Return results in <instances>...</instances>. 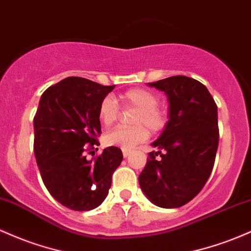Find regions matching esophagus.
<instances>
[{"label": "esophagus", "instance_id": "obj_1", "mask_svg": "<svg viewBox=\"0 0 251 251\" xmlns=\"http://www.w3.org/2000/svg\"><path fill=\"white\" fill-rule=\"evenodd\" d=\"M130 153H131L130 150H123V156H124V158H126V157H128V155H130Z\"/></svg>", "mask_w": 251, "mask_h": 251}]
</instances>
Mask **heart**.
Wrapping results in <instances>:
<instances>
[{
  "label": "heart",
  "instance_id": "1",
  "mask_svg": "<svg viewBox=\"0 0 251 251\" xmlns=\"http://www.w3.org/2000/svg\"><path fill=\"white\" fill-rule=\"evenodd\" d=\"M120 101L125 108H136L132 127L118 126L104 136V142L111 147H118L123 150H131L136 145L145 142L149 131L158 133L167 126L168 114L158 107L159 99L151 90L134 88L120 95ZM119 104L111 95L101 100L99 106V118L106 126H111L119 117Z\"/></svg>",
  "mask_w": 251,
  "mask_h": 251
}]
</instances>
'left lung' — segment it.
<instances>
[{
	"instance_id": "8db88e82",
	"label": "left lung",
	"mask_w": 251,
	"mask_h": 251,
	"mask_svg": "<svg viewBox=\"0 0 251 251\" xmlns=\"http://www.w3.org/2000/svg\"><path fill=\"white\" fill-rule=\"evenodd\" d=\"M148 85L164 92L169 106L167 126L151 143L158 151L149 152L139 186L153 205L181 207L211 175L219 142L218 108L207 88L191 77L172 76Z\"/></svg>"
}]
</instances>
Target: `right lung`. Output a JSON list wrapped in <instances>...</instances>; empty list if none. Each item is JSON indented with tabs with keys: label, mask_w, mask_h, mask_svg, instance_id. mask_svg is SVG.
<instances>
[{
	"label": "right lung",
	"mask_w": 251,
	"mask_h": 251,
	"mask_svg": "<svg viewBox=\"0 0 251 251\" xmlns=\"http://www.w3.org/2000/svg\"><path fill=\"white\" fill-rule=\"evenodd\" d=\"M114 87L67 77L40 98L33 120L35 159L50 194L70 210L100 206L123 161V152L115 147L103 149L96 158L85 156L88 149L100 145L96 139L101 133L99 106Z\"/></svg>",
	"instance_id": "obj_1"
}]
</instances>
